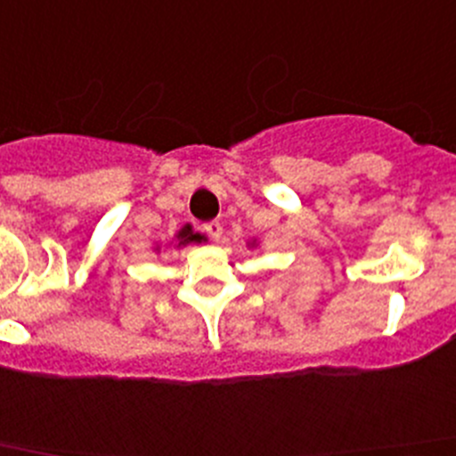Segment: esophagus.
Returning <instances> with one entry per match:
<instances>
[{
	"label": "esophagus",
	"mask_w": 456,
	"mask_h": 456,
	"mask_svg": "<svg viewBox=\"0 0 456 456\" xmlns=\"http://www.w3.org/2000/svg\"><path fill=\"white\" fill-rule=\"evenodd\" d=\"M205 233L209 238H214V240H220L223 238V224L218 220H211V223L205 224Z\"/></svg>",
	"instance_id": "34e87169"
}]
</instances>
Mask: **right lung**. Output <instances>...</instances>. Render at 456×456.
<instances>
[{"mask_svg":"<svg viewBox=\"0 0 456 456\" xmlns=\"http://www.w3.org/2000/svg\"><path fill=\"white\" fill-rule=\"evenodd\" d=\"M176 240H178L176 247L181 249V247L190 245V242H202V240H205V236H200V233H194V232H191L190 224H187V227H183L181 232H178Z\"/></svg>","mask_w":456,"mask_h":456,"instance_id":"obj_1","label":"right lung"}]
</instances>
